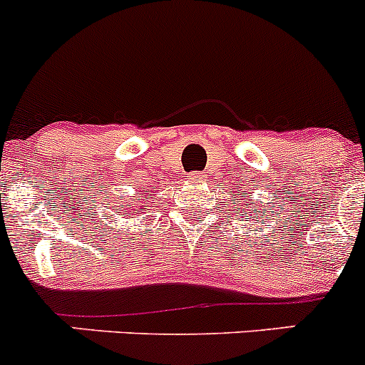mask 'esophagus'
<instances>
[{"label":"esophagus","instance_id":"1","mask_svg":"<svg viewBox=\"0 0 365 365\" xmlns=\"http://www.w3.org/2000/svg\"><path fill=\"white\" fill-rule=\"evenodd\" d=\"M186 179H188L190 182H195V180L200 179V173L199 172H190L188 175H186Z\"/></svg>","mask_w":365,"mask_h":365}]
</instances>
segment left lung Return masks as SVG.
<instances>
[{
  "instance_id": "left-lung-1",
  "label": "left lung",
  "mask_w": 365,
  "mask_h": 365,
  "mask_svg": "<svg viewBox=\"0 0 365 365\" xmlns=\"http://www.w3.org/2000/svg\"><path fill=\"white\" fill-rule=\"evenodd\" d=\"M238 195H240V193H238Z\"/></svg>"
}]
</instances>
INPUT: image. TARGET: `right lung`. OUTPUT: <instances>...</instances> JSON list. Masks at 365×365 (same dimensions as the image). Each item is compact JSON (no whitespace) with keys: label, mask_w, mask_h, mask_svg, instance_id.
I'll list each match as a JSON object with an SVG mask.
<instances>
[{"label":"right lung","mask_w":365,"mask_h":365,"mask_svg":"<svg viewBox=\"0 0 365 365\" xmlns=\"http://www.w3.org/2000/svg\"><path fill=\"white\" fill-rule=\"evenodd\" d=\"M121 200H123V199H121ZM128 204H130V206H125V202H123V206L118 207L116 213L127 211V213H130V215H141V213H143V210H147V207H145V197H143V199H136L134 202H128Z\"/></svg>","instance_id":"1"}]
</instances>
